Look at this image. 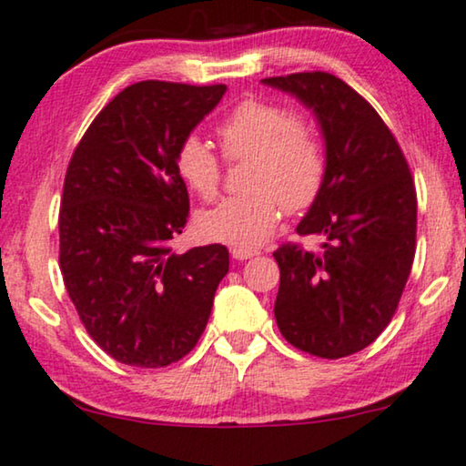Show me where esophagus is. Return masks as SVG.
<instances>
[{
    "label": "esophagus",
    "mask_w": 466,
    "mask_h": 466,
    "mask_svg": "<svg viewBox=\"0 0 466 466\" xmlns=\"http://www.w3.org/2000/svg\"><path fill=\"white\" fill-rule=\"evenodd\" d=\"M229 253H232V258L238 259V262H243V259H249L253 256H258L256 249H240V247H232V249H229Z\"/></svg>",
    "instance_id": "obj_1"
}]
</instances>
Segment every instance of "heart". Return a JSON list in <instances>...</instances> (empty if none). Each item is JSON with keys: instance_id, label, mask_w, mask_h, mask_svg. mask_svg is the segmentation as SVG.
<instances>
[{"instance_id": "1", "label": "heart", "mask_w": 466, "mask_h": 466, "mask_svg": "<svg viewBox=\"0 0 466 466\" xmlns=\"http://www.w3.org/2000/svg\"><path fill=\"white\" fill-rule=\"evenodd\" d=\"M221 155L228 164L247 161L240 187L196 219L202 238L240 249H256L268 240L289 215L305 213L318 202L326 185L328 157L311 116L270 99L245 97L217 126ZM175 170L196 198L213 202L219 194L221 164L198 136L177 145Z\"/></svg>"}]
</instances>
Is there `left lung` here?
Instances as JSON below:
<instances>
[{
  "instance_id": "1",
  "label": "left lung",
  "mask_w": 466,
  "mask_h": 466,
  "mask_svg": "<svg viewBox=\"0 0 466 466\" xmlns=\"http://www.w3.org/2000/svg\"><path fill=\"white\" fill-rule=\"evenodd\" d=\"M313 108L326 138L328 175L296 228L319 234V253L283 243L277 326L296 350L337 360L369 347L399 307L415 258L418 196L405 153L356 89L328 72L264 78Z\"/></svg>"
}]
</instances>
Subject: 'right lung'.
I'll use <instances>...</instances> for the list:
<instances>
[{
    "instance_id": "obj_1",
    "label": "right lung",
    "mask_w": 466,
    "mask_h": 466,
    "mask_svg": "<svg viewBox=\"0 0 466 466\" xmlns=\"http://www.w3.org/2000/svg\"><path fill=\"white\" fill-rule=\"evenodd\" d=\"M226 85L140 80L99 110L74 148L59 208V268L89 337L116 362L168 367L207 328L223 245L172 251L189 217L177 145Z\"/></svg>"
}]
</instances>
